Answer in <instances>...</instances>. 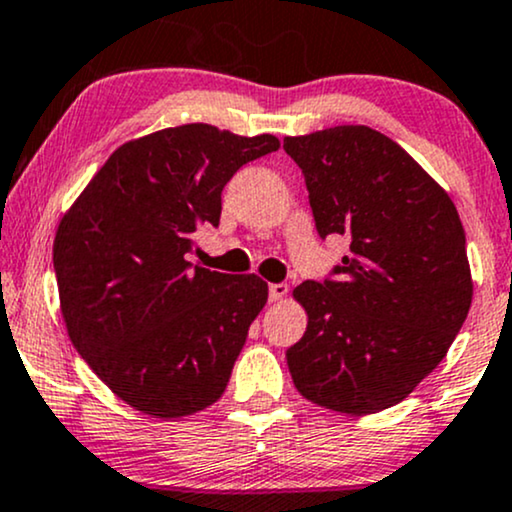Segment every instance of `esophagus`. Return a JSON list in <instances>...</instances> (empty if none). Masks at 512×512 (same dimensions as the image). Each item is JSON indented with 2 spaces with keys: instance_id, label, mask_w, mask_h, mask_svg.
<instances>
[{
  "instance_id": "1",
  "label": "esophagus",
  "mask_w": 512,
  "mask_h": 512,
  "mask_svg": "<svg viewBox=\"0 0 512 512\" xmlns=\"http://www.w3.org/2000/svg\"><path fill=\"white\" fill-rule=\"evenodd\" d=\"M286 293H289V286H286V284H272V286H269V301H272V303L284 301Z\"/></svg>"
}]
</instances>
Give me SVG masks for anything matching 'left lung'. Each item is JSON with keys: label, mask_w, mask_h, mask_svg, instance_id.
<instances>
[{"label": "left lung", "mask_w": 512, "mask_h": 512, "mask_svg": "<svg viewBox=\"0 0 512 512\" xmlns=\"http://www.w3.org/2000/svg\"><path fill=\"white\" fill-rule=\"evenodd\" d=\"M320 238L346 236L332 279L303 281L308 313L286 351L296 390L342 414L402 402L448 354L472 305L464 228L448 192L366 125L286 137Z\"/></svg>", "instance_id": "obj_1"}]
</instances>
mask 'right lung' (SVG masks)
<instances>
[{
	"instance_id": "right-lung-1",
	"label": "right lung",
	"mask_w": 512,
	"mask_h": 512,
	"mask_svg": "<svg viewBox=\"0 0 512 512\" xmlns=\"http://www.w3.org/2000/svg\"><path fill=\"white\" fill-rule=\"evenodd\" d=\"M272 134L195 122L122 144L62 216L52 248L69 339L122 402L156 419L207 409L226 390L267 303L255 274L192 267L199 226H219L238 168Z\"/></svg>"
}]
</instances>
